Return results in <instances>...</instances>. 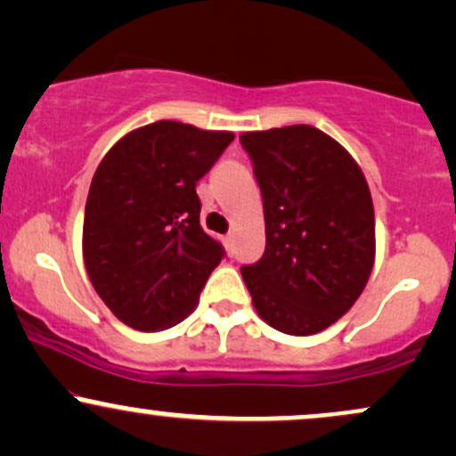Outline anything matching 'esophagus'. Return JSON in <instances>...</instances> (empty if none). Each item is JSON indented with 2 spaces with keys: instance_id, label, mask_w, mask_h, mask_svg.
I'll list each match as a JSON object with an SVG mask.
<instances>
[{
  "instance_id": "1",
  "label": "esophagus",
  "mask_w": 456,
  "mask_h": 456,
  "mask_svg": "<svg viewBox=\"0 0 456 456\" xmlns=\"http://www.w3.org/2000/svg\"><path fill=\"white\" fill-rule=\"evenodd\" d=\"M223 244H224V248H227V253L232 255V250H233V235L232 233H227L223 238Z\"/></svg>"
}]
</instances>
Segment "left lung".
<instances>
[{"label": "left lung", "instance_id": "obj_1", "mask_svg": "<svg viewBox=\"0 0 456 456\" xmlns=\"http://www.w3.org/2000/svg\"><path fill=\"white\" fill-rule=\"evenodd\" d=\"M240 141L264 197L265 253L242 268L255 311L279 332H322L354 306L375 264L362 169L308 124L242 133Z\"/></svg>", "mask_w": 456, "mask_h": 456}]
</instances>
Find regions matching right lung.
Listing matches in <instances>:
<instances>
[{
	"label": "right lung",
	"instance_id": "add662e5",
	"mask_svg": "<svg viewBox=\"0 0 456 456\" xmlns=\"http://www.w3.org/2000/svg\"><path fill=\"white\" fill-rule=\"evenodd\" d=\"M233 137L160 119L124 134L98 165L83 261L96 294L126 326L156 332L195 311L224 255L201 229L195 186Z\"/></svg>",
	"mask_w": 456,
	"mask_h": 456
}]
</instances>
